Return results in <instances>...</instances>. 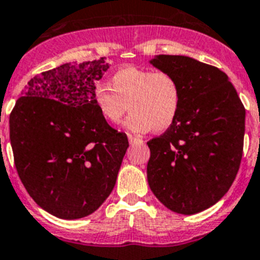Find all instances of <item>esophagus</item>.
I'll use <instances>...</instances> for the list:
<instances>
[{"label":"esophagus","mask_w":260,"mask_h":260,"mask_svg":"<svg viewBox=\"0 0 260 260\" xmlns=\"http://www.w3.org/2000/svg\"><path fill=\"white\" fill-rule=\"evenodd\" d=\"M127 138H128V142H130V145H134V143H137V142H142V139L138 138V137H135V135H132V134H128Z\"/></svg>","instance_id":"34e87169"}]
</instances>
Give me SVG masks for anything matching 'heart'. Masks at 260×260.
Masks as SVG:
<instances>
[{"mask_svg":"<svg viewBox=\"0 0 260 260\" xmlns=\"http://www.w3.org/2000/svg\"><path fill=\"white\" fill-rule=\"evenodd\" d=\"M111 86L96 85L93 101L105 121L119 123L126 111L132 114L125 127L133 133L165 132L175 121L182 90L175 77L166 72L125 66L111 76Z\"/></svg>","mask_w":260,"mask_h":260,"instance_id":"1","label":"heart"}]
</instances>
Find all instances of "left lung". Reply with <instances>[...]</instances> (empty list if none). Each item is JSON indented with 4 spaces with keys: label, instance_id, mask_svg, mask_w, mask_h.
Listing matches in <instances>:
<instances>
[{
    "label": "left lung",
    "instance_id": "1",
    "mask_svg": "<svg viewBox=\"0 0 260 260\" xmlns=\"http://www.w3.org/2000/svg\"><path fill=\"white\" fill-rule=\"evenodd\" d=\"M150 63L170 73L182 90L173 125L147 142V182L167 209L192 215L229 191L241 166L246 110L229 77L184 55H155Z\"/></svg>",
    "mask_w": 260,
    "mask_h": 260
}]
</instances>
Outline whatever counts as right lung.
Listing matches in <instances>:
<instances>
[{
    "label": "right lung",
    "mask_w": 260,
    "mask_h": 260,
    "mask_svg": "<svg viewBox=\"0 0 260 260\" xmlns=\"http://www.w3.org/2000/svg\"><path fill=\"white\" fill-rule=\"evenodd\" d=\"M106 58L69 62L30 79L10 114V143L23 186L61 219L93 214L113 191L128 147L93 101Z\"/></svg>",
    "instance_id": "obj_1"
}]
</instances>
